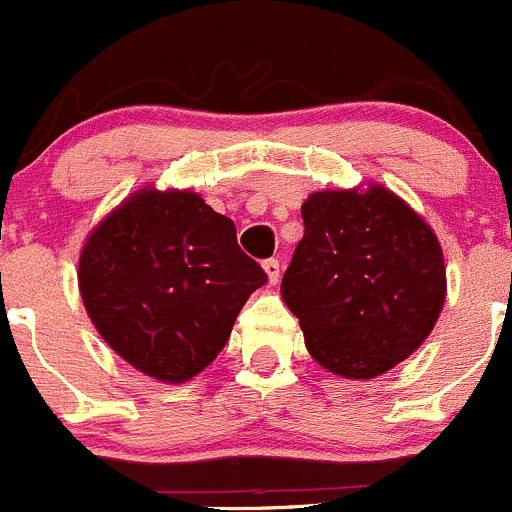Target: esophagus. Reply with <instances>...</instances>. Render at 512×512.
Masks as SVG:
<instances>
[{
    "mask_svg": "<svg viewBox=\"0 0 512 512\" xmlns=\"http://www.w3.org/2000/svg\"><path fill=\"white\" fill-rule=\"evenodd\" d=\"M262 267H265L270 285H277V282H280V260H277V257H270V260L262 262Z\"/></svg>",
    "mask_w": 512,
    "mask_h": 512,
    "instance_id": "esophagus-1",
    "label": "esophagus"
}]
</instances>
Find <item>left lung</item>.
<instances>
[{"mask_svg": "<svg viewBox=\"0 0 512 512\" xmlns=\"http://www.w3.org/2000/svg\"><path fill=\"white\" fill-rule=\"evenodd\" d=\"M302 220L282 297L324 369L374 379L431 334L446 299L441 245L381 185L309 195Z\"/></svg>", "mask_w": 512, "mask_h": 512, "instance_id": "8db88e82", "label": "left lung"}]
</instances>
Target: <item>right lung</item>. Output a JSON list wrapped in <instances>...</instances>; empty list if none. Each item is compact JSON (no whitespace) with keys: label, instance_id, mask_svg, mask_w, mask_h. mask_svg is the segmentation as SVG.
<instances>
[{"label":"right lung","instance_id":"right-lung-1","mask_svg":"<svg viewBox=\"0 0 512 512\" xmlns=\"http://www.w3.org/2000/svg\"><path fill=\"white\" fill-rule=\"evenodd\" d=\"M267 282L235 223L195 193L141 190L86 240L79 287L118 356L153 379H193L223 352L242 304Z\"/></svg>","mask_w":512,"mask_h":512}]
</instances>
